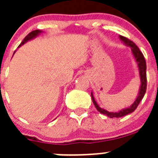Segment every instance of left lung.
Wrapping results in <instances>:
<instances>
[{
    "label": "left lung",
    "mask_w": 158,
    "mask_h": 158,
    "mask_svg": "<svg viewBox=\"0 0 158 158\" xmlns=\"http://www.w3.org/2000/svg\"><path fill=\"white\" fill-rule=\"evenodd\" d=\"M120 39L125 43V44L131 47V51L134 54V56H135V60L138 62V66L139 67V71H140V78H141V88H140V92L138 94V98H136V100L135 101V102L133 103L131 106L128 109H125L123 110H121L118 112H109V111H106V110L101 109L99 106H98V104L96 103V102L94 99L93 95H92V92L91 93V96H92V102H93V104L95 105V108L97 110L99 111L100 113L103 114H106L108 117L109 118H121L123 117V116L127 115V114H130V113L133 112L135 109H137V107L139 105L140 102L142 100V98H144V94L146 92V89H147V74H146V69H147V66H146V61L145 59H144V55L141 52V51L140 50L139 48L135 45V44L134 42H132L131 40L128 39L127 37H125L123 36H120Z\"/></svg>",
    "instance_id": "8db88e82"
}]
</instances>
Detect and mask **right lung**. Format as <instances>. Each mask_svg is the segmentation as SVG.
I'll return each mask as SVG.
<instances>
[{
    "mask_svg": "<svg viewBox=\"0 0 158 158\" xmlns=\"http://www.w3.org/2000/svg\"><path fill=\"white\" fill-rule=\"evenodd\" d=\"M41 32L42 31H41V30H33V31L30 32V33H28V34L25 36V38L23 39V40L22 41V43L20 44V45H19L18 47H20L21 45H23V44H24V43H26L27 41H28V40H30L34 38L35 36H37V35L39 34L40 33H41Z\"/></svg>",
    "mask_w": 158,
    "mask_h": 158,
    "instance_id": "right-lung-1",
    "label": "right lung"
}]
</instances>
